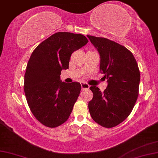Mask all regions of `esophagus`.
<instances>
[{
  "instance_id": "1",
  "label": "esophagus",
  "mask_w": 158,
  "mask_h": 158,
  "mask_svg": "<svg viewBox=\"0 0 158 158\" xmlns=\"http://www.w3.org/2000/svg\"><path fill=\"white\" fill-rule=\"evenodd\" d=\"M81 87L82 89H89V85H87L85 82H82L81 83Z\"/></svg>"
}]
</instances>
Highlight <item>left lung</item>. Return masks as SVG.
I'll return each mask as SVG.
<instances>
[{"instance_id":"obj_1","label":"left lung","mask_w":158,"mask_h":158,"mask_svg":"<svg viewBox=\"0 0 158 158\" xmlns=\"http://www.w3.org/2000/svg\"><path fill=\"white\" fill-rule=\"evenodd\" d=\"M100 56L99 71L107 80L103 93L96 86L89 89L93 98L88 103L93 119L105 128L114 127L124 121L137 100L140 71L129 50L108 39L87 35Z\"/></svg>"}]
</instances>
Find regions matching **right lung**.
Segmentation results:
<instances>
[{"label": "right lung", "instance_id": "right-lung-1", "mask_svg": "<svg viewBox=\"0 0 158 158\" xmlns=\"http://www.w3.org/2000/svg\"><path fill=\"white\" fill-rule=\"evenodd\" d=\"M87 42L81 34L60 31L39 44L31 55L24 89L31 113L46 127H59L72 112L81 85L77 82H62L60 75L69 69L72 53Z\"/></svg>", "mask_w": 158, "mask_h": 158}]
</instances>
